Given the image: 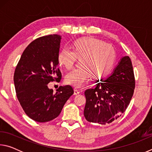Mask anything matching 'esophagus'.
<instances>
[{
  "mask_svg": "<svg viewBox=\"0 0 152 152\" xmlns=\"http://www.w3.org/2000/svg\"><path fill=\"white\" fill-rule=\"evenodd\" d=\"M80 93V91H79L78 89L74 88V94L77 95V94H79Z\"/></svg>",
  "mask_w": 152,
  "mask_h": 152,
  "instance_id": "34e87169",
  "label": "esophagus"
}]
</instances>
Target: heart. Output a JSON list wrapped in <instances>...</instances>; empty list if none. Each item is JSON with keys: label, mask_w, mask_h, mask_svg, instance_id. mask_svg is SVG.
<instances>
[{"label": "heart", "mask_w": 152, "mask_h": 152, "mask_svg": "<svg viewBox=\"0 0 152 152\" xmlns=\"http://www.w3.org/2000/svg\"><path fill=\"white\" fill-rule=\"evenodd\" d=\"M82 67L75 69L66 76V82L81 88L92 77L101 78L111 70L116 60V51L113 45L94 37H83L73 44V51L64 49L58 55L59 62L67 70L73 68L76 59Z\"/></svg>", "instance_id": "heart-1"}]
</instances>
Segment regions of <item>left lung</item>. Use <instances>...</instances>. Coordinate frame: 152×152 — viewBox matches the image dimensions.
<instances>
[{
	"label": "left lung",
	"mask_w": 152,
	"mask_h": 152,
	"mask_svg": "<svg viewBox=\"0 0 152 152\" xmlns=\"http://www.w3.org/2000/svg\"><path fill=\"white\" fill-rule=\"evenodd\" d=\"M86 90L84 115L89 122L106 125L125 111L133 96L135 78L129 56L121 58L112 74Z\"/></svg>",
	"instance_id": "8db88e82"
}]
</instances>
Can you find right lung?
I'll return each mask as SVG.
<instances>
[{
    "label": "right lung",
    "instance_id": "1",
    "mask_svg": "<svg viewBox=\"0 0 152 152\" xmlns=\"http://www.w3.org/2000/svg\"><path fill=\"white\" fill-rule=\"evenodd\" d=\"M61 39L60 35H49L33 41L15 68L17 99L27 116L37 122L54 119L74 94L69 85L61 86L56 93L48 86L50 82L59 81L61 78L58 68Z\"/></svg>",
    "mask_w": 152,
    "mask_h": 152
}]
</instances>
